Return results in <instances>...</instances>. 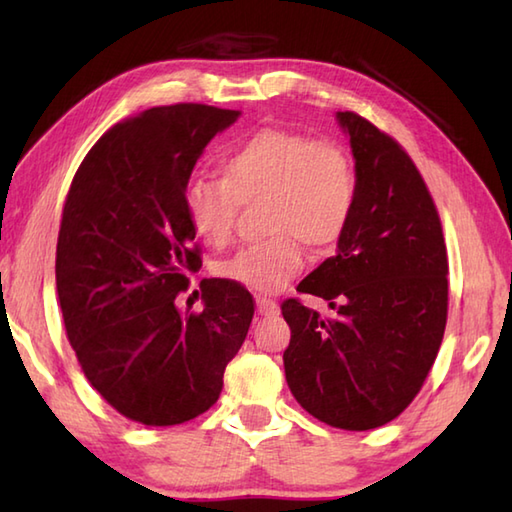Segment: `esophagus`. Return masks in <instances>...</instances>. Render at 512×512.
I'll use <instances>...</instances> for the list:
<instances>
[{
    "label": "esophagus",
    "mask_w": 512,
    "mask_h": 512,
    "mask_svg": "<svg viewBox=\"0 0 512 512\" xmlns=\"http://www.w3.org/2000/svg\"><path fill=\"white\" fill-rule=\"evenodd\" d=\"M277 301L270 299V297H257V312L264 314V317H268V314H277Z\"/></svg>",
    "instance_id": "obj_1"
}]
</instances>
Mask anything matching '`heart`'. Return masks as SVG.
Segmentation results:
<instances>
[{
  "label": "heart",
  "instance_id": "1",
  "mask_svg": "<svg viewBox=\"0 0 512 512\" xmlns=\"http://www.w3.org/2000/svg\"><path fill=\"white\" fill-rule=\"evenodd\" d=\"M358 198L350 151L328 138L262 127L222 160L220 176H195L184 211L206 246L224 248L242 206L262 204L268 233L215 266V275L255 292H277L303 268V246L325 253L341 242Z\"/></svg>",
  "mask_w": 512,
  "mask_h": 512
}]
</instances>
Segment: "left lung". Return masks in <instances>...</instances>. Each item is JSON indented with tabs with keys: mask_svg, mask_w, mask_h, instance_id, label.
<instances>
[{
	"mask_svg": "<svg viewBox=\"0 0 512 512\" xmlns=\"http://www.w3.org/2000/svg\"><path fill=\"white\" fill-rule=\"evenodd\" d=\"M356 158L358 198L339 253L297 286L330 303L321 317L292 297L286 380L310 416L345 431L398 418L436 361L449 312L440 215L416 162L356 112H339Z\"/></svg>",
	"mask_w": 512,
	"mask_h": 512,
	"instance_id": "8db88e82",
	"label": "left lung"
}]
</instances>
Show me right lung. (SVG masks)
<instances>
[{"mask_svg":"<svg viewBox=\"0 0 512 512\" xmlns=\"http://www.w3.org/2000/svg\"><path fill=\"white\" fill-rule=\"evenodd\" d=\"M237 116L204 103L129 116L96 140L65 195L54 264L65 334L107 405L147 427L211 409L253 321L250 292L226 279L200 281L202 312L176 308L202 266L184 187Z\"/></svg>","mask_w":512,"mask_h":512,"instance_id":"right-lung-1","label":"right lung"}]
</instances>
